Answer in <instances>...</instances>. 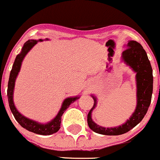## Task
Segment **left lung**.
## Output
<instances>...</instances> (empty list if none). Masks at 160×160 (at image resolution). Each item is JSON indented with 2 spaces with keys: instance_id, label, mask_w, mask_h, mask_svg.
<instances>
[{
  "instance_id": "left-lung-1",
  "label": "left lung",
  "mask_w": 160,
  "mask_h": 160,
  "mask_svg": "<svg viewBox=\"0 0 160 160\" xmlns=\"http://www.w3.org/2000/svg\"><path fill=\"white\" fill-rule=\"evenodd\" d=\"M128 48L122 53V60L136 72L137 84V106L131 118L122 125L115 128H104L96 124L92 119V112L96 107L97 99L94 96V105L88 112L87 122L91 130L96 133L105 135H119L132 130L142 121L146 114L151 103L153 88L152 69L146 52L139 42L129 40Z\"/></svg>"
}]
</instances>
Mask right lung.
Returning <instances> with one entry per match:
<instances>
[{"instance_id": "right-lung-1", "label": "right lung", "mask_w": 160, "mask_h": 160, "mask_svg": "<svg viewBox=\"0 0 160 160\" xmlns=\"http://www.w3.org/2000/svg\"><path fill=\"white\" fill-rule=\"evenodd\" d=\"M38 41H42V39H40L39 40L31 39V40L27 41L24 43L21 53L16 56L15 62H14L13 66H12V69L11 71L10 76H9L8 85V99L9 107H10L12 114L14 115L15 120L18 121V123L22 127L26 128V130L29 131V132H33V133L42 134V135H50V134L56 133V132L59 131L60 128H61V117H62L64 112L68 108L71 103L75 102L76 99H79V97H78V96L68 97L64 99V101L62 103V106H61V110H60L58 115L51 121L47 123V124H40V123L36 122V121H32L31 119H28V118L22 115L18 111L15 104H14L13 101V93L14 88H15V79H16L17 76H18L20 68H21L22 62L23 59H24L26 55L28 53V52L37 43Z\"/></svg>"}]
</instances>
